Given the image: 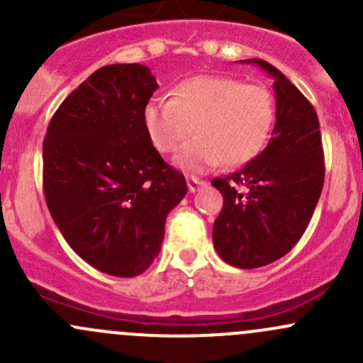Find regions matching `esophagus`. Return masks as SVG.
Instances as JSON below:
<instances>
[{
	"instance_id": "obj_1",
	"label": "esophagus",
	"mask_w": 363,
	"mask_h": 363,
	"mask_svg": "<svg viewBox=\"0 0 363 363\" xmlns=\"http://www.w3.org/2000/svg\"><path fill=\"white\" fill-rule=\"evenodd\" d=\"M202 186H205V181H202V179L188 177V188H189V191H191V193L199 191V189L202 188Z\"/></svg>"
}]
</instances>
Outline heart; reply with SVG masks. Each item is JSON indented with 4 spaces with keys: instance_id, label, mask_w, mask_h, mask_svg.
Masks as SVG:
<instances>
[{
    "instance_id": "heart-1",
    "label": "heart",
    "mask_w": 363,
    "mask_h": 363,
    "mask_svg": "<svg viewBox=\"0 0 363 363\" xmlns=\"http://www.w3.org/2000/svg\"><path fill=\"white\" fill-rule=\"evenodd\" d=\"M274 123L276 101L265 86L225 75L182 80L172 100H152L144 108L145 131L161 155L174 152L195 126L196 137L175 156L188 172L246 164L265 147Z\"/></svg>"
}]
</instances>
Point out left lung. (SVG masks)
Returning <instances> with one entry per match:
<instances>
[{"label":"left lung","mask_w":363,"mask_h":363,"mask_svg":"<svg viewBox=\"0 0 363 363\" xmlns=\"http://www.w3.org/2000/svg\"><path fill=\"white\" fill-rule=\"evenodd\" d=\"M274 79L276 126L269 145L239 172L212 179L223 195L212 240L221 259L258 269L283 258L300 240L320 200L325 156L316 111L306 96L263 60Z\"/></svg>","instance_id":"left-lung-1"}]
</instances>
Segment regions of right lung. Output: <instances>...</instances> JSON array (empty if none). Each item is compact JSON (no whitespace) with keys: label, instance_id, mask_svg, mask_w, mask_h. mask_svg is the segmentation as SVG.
<instances>
[{"label":"right lung","instance_id":"obj_1","mask_svg":"<svg viewBox=\"0 0 363 363\" xmlns=\"http://www.w3.org/2000/svg\"><path fill=\"white\" fill-rule=\"evenodd\" d=\"M158 89L144 65H107L68 94L43 138V193L73 251L100 272L135 277L160 255L164 221L188 193L149 140Z\"/></svg>","mask_w":363,"mask_h":363}]
</instances>
